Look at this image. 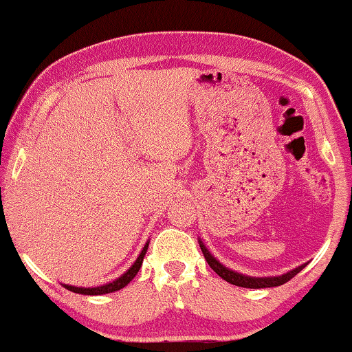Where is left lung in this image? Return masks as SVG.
I'll return each mask as SVG.
<instances>
[{
    "label": "left lung",
    "instance_id": "8db88e82",
    "mask_svg": "<svg viewBox=\"0 0 352 352\" xmlns=\"http://www.w3.org/2000/svg\"><path fill=\"white\" fill-rule=\"evenodd\" d=\"M199 243H200L201 253H204V256L206 259V263L210 264V267L213 269V271L218 274L221 278H224L226 282L232 283V285H237V287H243V288H271V287L283 285V283L290 280V278L295 277L298 272L302 271V269L307 266V263H305V264H301V266L292 269V271L282 274V276H271V277L245 276V274H242V272L232 271V269L226 267L224 264H221L218 259H216L213 254L210 253V250L205 247V243L201 242V239H199Z\"/></svg>",
    "mask_w": 352,
    "mask_h": 352
}]
</instances>
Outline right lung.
<instances>
[{
  "mask_svg": "<svg viewBox=\"0 0 352 352\" xmlns=\"http://www.w3.org/2000/svg\"><path fill=\"white\" fill-rule=\"evenodd\" d=\"M147 248H148V242H146V245H144V248L141 250V253H139L136 261L131 264V267H129L126 272L122 274V276H120L118 278H115V280H112V282L104 283V285H99V287H75V285H67V283H62V285H64L67 290H70L74 293H80V295H105V293L122 290L123 287H126L128 283L131 282L134 277H136V274L139 272V269H141V266H142V261H144V256H146V253H147Z\"/></svg>",
  "mask_w": 352,
  "mask_h": 352,
  "instance_id": "1",
  "label": "right lung"
}]
</instances>
